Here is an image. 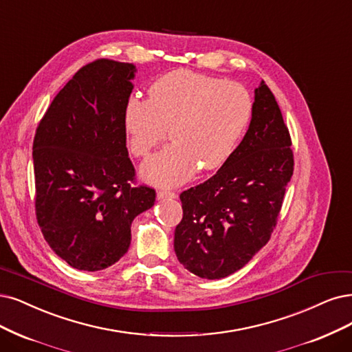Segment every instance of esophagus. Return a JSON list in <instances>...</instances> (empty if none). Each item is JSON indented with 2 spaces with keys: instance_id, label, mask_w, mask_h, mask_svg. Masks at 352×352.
I'll return each mask as SVG.
<instances>
[{
  "instance_id": "34e87169",
  "label": "esophagus",
  "mask_w": 352,
  "mask_h": 352,
  "mask_svg": "<svg viewBox=\"0 0 352 352\" xmlns=\"http://www.w3.org/2000/svg\"><path fill=\"white\" fill-rule=\"evenodd\" d=\"M178 194L174 191H168V190H160L156 192V199L164 200V199H177Z\"/></svg>"
}]
</instances>
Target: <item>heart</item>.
I'll use <instances>...</instances> for the list:
<instances>
[{"instance_id": "heart-1", "label": "heart", "mask_w": 352, "mask_h": 352, "mask_svg": "<svg viewBox=\"0 0 352 352\" xmlns=\"http://www.w3.org/2000/svg\"><path fill=\"white\" fill-rule=\"evenodd\" d=\"M252 110V98L241 84L178 69L156 80L149 98L130 97L123 123L136 158H146L169 127L173 143L142 166V177L156 186L174 187L188 181L197 166L213 171L226 164Z\"/></svg>"}]
</instances>
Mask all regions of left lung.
<instances>
[{
    "mask_svg": "<svg viewBox=\"0 0 352 352\" xmlns=\"http://www.w3.org/2000/svg\"><path fill=\"white\" fill-rule=\"evenodd\" d=\"M294 169L289 127L264 81L255 89L252 119L239 146L204 183L179 194L178 261L207 280L241 270L270 241Z\"/></svg>",
    "mask_w": 352,
    "mask_h": 352,
    "instance_id": "left-lung-1",
    "label": "left lung"
}]
</instances>
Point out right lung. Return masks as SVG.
Instances as JSON below:
<instances>
[{
    "label": "right lung",
    "mask_w": 352,
    "mask_h": 352,
    "mask_svg": "<svg viewBox=\"0 0 352 352\" xmlns=\"http://www.w3.org/2000/svg\"><path fill=\"white\" fill-rule=\"evenodd\" d=\"M132 63H87L50 102L33 140L34 209L46 242L71 267L98 271L127 252L133 219L153 206L136 184L123 113Z\"/></svg>",
    "instance_id": "1"
}]
</instances>
